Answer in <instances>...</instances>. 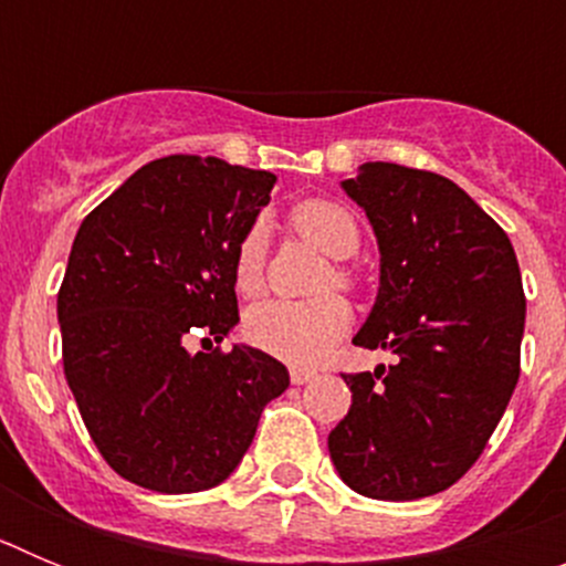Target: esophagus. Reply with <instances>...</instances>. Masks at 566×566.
<instances>
[{
  "instance_id": "1",
  "label": "esophagus",
  "mask_w": 566,
  "mask_h": 566,
  "mask_svg": "<svg viewBox=\"0 0 566 566\" xmlns=\"http://www.w3.org/2000/svg\"><path fill=\"white\" fill-rule=\"evenodd\" d=\"M314 377H317V374L308 371V368H292V382L294 385H306V382H312Z\"/></svg>"
}]
</instances>
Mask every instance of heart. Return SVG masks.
<instances>
[{
    "instance_id": "b5f03b06",
    "label": "heart",
    "mask_w": 566,
    "mask_h": 566,
    "mask_svg": "<svg viewBox=\"0 0 566 566\" xmlns=\"http://www.w3.org/2000/svg\"><path fill=\"white\" fill-rule=\"evenodd\" d=\"M294 232L308 240L314 249L332 260H348L359 249L357 218L334 201H303L289 214ZM266 283V238L260 229H249L234 252V286L240 294L254 297ZM352 274L343 266H332L323 277L319 289L348 286ZM352 323V312L345 300L317 297L308 303H286V300H269L249 312L247 334L260 352L272 354L292 365H317L332 352Z\"/></svg>"
}]
</instances>
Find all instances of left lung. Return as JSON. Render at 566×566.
Instances as JSON below:
<instances>
[{
  "label": "left lung",
  "instance_id": "1",
  "mask_svg": "<svg viewBox=\"0 0 566 566\" xmlns=\"http://www.w3.org/2000/svg\"><path fill=\"white\" fill-rule=\"evenodd\" d=\"M339 187L379 249L377 300L354 345L397 363L343 374L352 411L328 433V453L359 496H433L476 462L518 382L527 308L516 252L437 172L368 161Z\"/></svg>",
  "mask_w": 566,
  "mask_h": 566
}]
</instances>
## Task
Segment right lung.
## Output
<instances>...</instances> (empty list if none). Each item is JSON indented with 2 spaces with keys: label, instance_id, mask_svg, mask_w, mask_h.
<instances>
[{
  "label": "right lung",
  "instance_id": "right-lung-1",
  "mask_svg": "<svg viewBox=\"0 0 566 566\" xmlns=\"http://www.w3.org/2000/svg\"><path fill=\"white\" fill-rule=\"evenodd\" d=\"M207 155L144 164L78 227L59 289L64 377L109 468L138 488L198 493L234 473L286 365L221 343L240 323L234 252L274 187Z\"/></svg>",
  "mask_w": 566,
  "mask_h": 566
}]
</instances>
